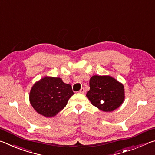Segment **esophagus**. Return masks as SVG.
Listing matches in <instances>:
<instances>
[{
	"label": "esophagus",
	"instance_id": "esophagus-1",
	"mask_svg": "<svg viewBox=\"0 0 155 155\" xmlns=\"http://www.w3.org/2000/svg\"><path fill=\"white\" fill-rule=\"evenodd\" d=\"M78 92L81 93V94H84V92H85V90H84V88H81Z\"/></svg>",
	"mask_w": 155,
	"mask_h": 155
}]
</instances>
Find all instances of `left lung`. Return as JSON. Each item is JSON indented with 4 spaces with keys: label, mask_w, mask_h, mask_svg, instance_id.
<instances>
[{
    "label": "left lung",
    "mask_w": 155,
    "mask_h": 155,
    "mask_svg": "<svg viewBox=\"0 0 155 155\" xmlns=\"http://www.w3.org/2000/svg\"><path fill=\"white\" fill-rule=\"evenodd\" d=\"M90 87L86 96L94 106L103 111H114L125 98L124 85L110 76H93Z\"/></svg>",
    "instance_id": "8db88e82"
}]
</instances>
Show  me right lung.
<instances>
[{"mask_svg": "<svg viewBox=\"0 0 155 155\" xmlns=\"http://www.w3.org/2000/svg\"><path fill=\"white\" fill-rule=\"evenodd\" d=\"M73 92L72 86L61 78L45 77L34 84L29 94L30 103L43 116L56 115L66 106Z\"/></svg>", "mask_w": 155, "mask_h": 155, "instance_id": "obj_1", "label": "right lung"}]
</instances>
